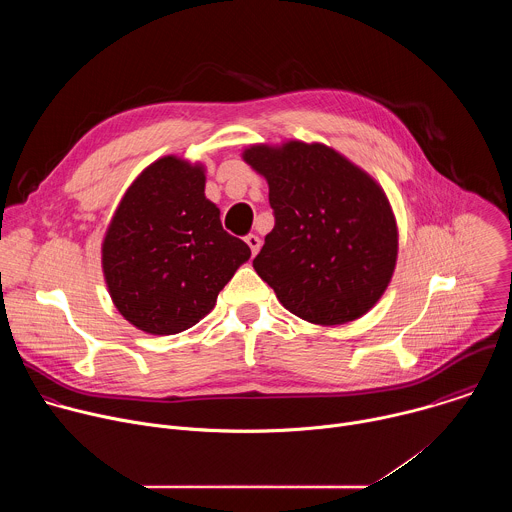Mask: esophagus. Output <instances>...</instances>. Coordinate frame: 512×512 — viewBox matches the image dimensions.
Here are the masks:
<instances>
[{
	"label": "esophagus",
	"mask_w": 512,
	"mask_h": 512,
	"mask_svg": "<svg viewBox=\"0 0 512 512\" xmlns=\"http://www.w3.org/2000/svg\"><path fill=\"white\" fill-rule=\"evenodd\" d=\"M245 241H247V245H249V249H251V255L255 257V255L259 253V249H261V239H259L257 235H247Z\"/></svg>",
	"instance_id": "obj_1"
}]
</instances>
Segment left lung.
<instances>
[{"mask_svg": "<svg viewBox=\"0 0 512 512\" xmlns=\"http://www.w3.org/2000/svg\"><path fill=\"white\" fill-rule=\"evenodd\" d=\"M275 225L253 259L285 310L322 326L367 314L397 261V225L379 184L322 143L253 145Z\"/></svg>", "mask_w": 512, "mask_h": 512, "instance_id": "obj_1", "label": "left lung"}]
</instances>
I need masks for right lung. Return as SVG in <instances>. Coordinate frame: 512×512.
<instances>
[{"instance_id": "1", "label": "right lung", "mask_w": 512, "mask_h": 512, "mask_svg": "<svg viewBox=\"0 0 512 512\" xmlns=\"http://www.w3.org/2000/svg\"><path fill=\"white\" fill-rule=\"evenodd\" d=\"M251 249L229 235L204 196V170L168 156L125 192L103 241L109 294L125 320L148 334L200 322Z\"/></svg>"}]
</instances>
